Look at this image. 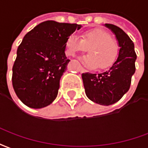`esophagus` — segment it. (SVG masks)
Instances as JSON below:
<instances>
[{
  "label": "esophagus",
  "mask_w": 148,
  "mask_h": 148,
  "mask_svg": "<svg viewBox=\"0 0 148 148\" xmlns=\"http://www.w3.org/2000/svg\"><path fill=\"white\" fill-rule=\"evenodd\" d=\"M79 72L83 73H87V71L85 69H84L83 67H80V68H79Z\"/></svg>",
  "instance_id": "34e87169"
}]
</instances>
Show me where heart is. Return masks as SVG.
Wrapping results in <instances>:
<instances>
[{"label":"heart","mask_w":148,"mask_h":148,"mask_svg":"<svg viewBox=\"0 0 148 148\" xmlns=\"http://www.w3.org/2000/svg\"><path fill=\"white\" fill-rule=\"evenodd\" d=\"M89 55L84 58L88 67L98 65L99 69H106L114 63L118 54L119 46L117 41L110 37L107 31L102 29H91L85 31L79 38L74 34L66 41V53L69 56H75L87 51Z\"/></svg>","instance_id":"1"}]
</instances>
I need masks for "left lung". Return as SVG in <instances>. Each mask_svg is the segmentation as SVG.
Instances as JSON below:
<instances>
[{
    "instance_id": "8db88e82",
    "label": "left lung",
    "mask_w": 148,
    "mask_h": 148,
    "mask_svg": "<svg viewBox=\"0 0 148 148\" xmlns=\"http://www.w3.org/2000/svg\"><path fill=\"white\" fill-rule=\"evenodd\" d=\"M105 26L114 32L118 41V58L107 71L99 74L83 73L82 79L87 98L100 105L109 106L118 102L129 90L136 71V53L134 43L122 29L110 23Z\"/></svg>"
}]
</instances>
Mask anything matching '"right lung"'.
<instances>
[{"label":"right lung","instance_id":"add662e5","mask_svg":"<svg viewBox=\"0 0 148 148\" xmlns=\"http://www.w3.org/2000/svg\"><path fill=\"white\" fill-rule=\"evenodd\" d=\"M81 25L42 22L23 37L12 67V86L20 101L31 108L54 101L60 79L70 60L65 56L68 38Z\"/></svg>","mask_w":148,"mask_h":148}]
</instances>
